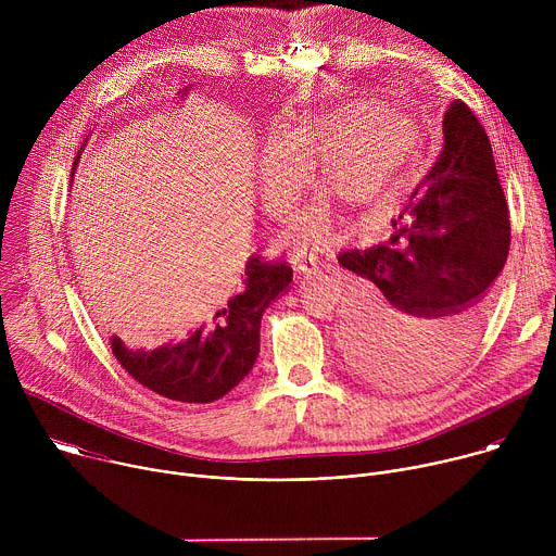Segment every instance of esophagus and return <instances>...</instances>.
Here are the masks:
<instances>
[{
    "instance_id": "34e87169",
    "label": "esophagus",
    "mask_w": 556,
    "mask_h": 556,
    "mask_svg": "<svg viewBox=\"0 0 556 556\" xmlns=\"http://www.w3.org/2000/svg\"><path fill=\"white\" fill-rule=\"evenodd\" d=\"M294 270H296V275H303V277L314 275V273H319V262H316L314 257H303V260L294 262Z\"/></svg>"
}]
</instances>
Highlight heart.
Returning a JSON list of instances; mask_svg holds the SVG:
<instances>
[{"label":"heart","mask_w":556,"mask_h":556,"mask_svg":"<svg viewBox=\"0 0 556 556\" xmlns=\"http://www.w3.org/2000/svg\"><path fill=\"white\" fill-rule=\"evenodd\" d=\"M412 147V123L382 103L358 101L316 112L268 140L260 165L262 200L275 217H286L312 180L314 165L321 163L324 182L334 195L356 208L374 206L395 187ZM334 230V204L321 193L283 240L305 253L326 247Z\"/></svg>","instance_id":"b5f03b06"}]
</instances>
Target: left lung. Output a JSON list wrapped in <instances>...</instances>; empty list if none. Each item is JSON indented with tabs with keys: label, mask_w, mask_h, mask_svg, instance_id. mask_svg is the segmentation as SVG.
Returning a JSON list of instances; mask_svg holds the SVG:
<instances>
[{
	"label": "left lung",
	"mask_w": 556,
	"mask_h": 556,
	"mask_svg": "<svg viewBox=\"0 0 556 556\" xmlns=\"http://www.w3.org/2000/svg\"><path fill=\"white\" fill-rule=\"evenodd\" d=\"M442 134L389 240L339 255L371 283L345 326L350 354L363 374L393 387L429 384L468 354L510 249L508 204L482 123L457 99Z\"/></svg>",
	"instance_id": "obj_1"
}]
</instances>
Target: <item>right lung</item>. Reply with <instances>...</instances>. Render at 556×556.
<instances>
[{
  "instance_id": "obj_1",
  "label": "right lung",
  "mask_w": 556,
  "mask_h": 556,
  "mask_svg": "<svg viewBox=\"0 0 556 556\" xmlns=\"http://www.w3.org/2000/svg\"><path fill=\"white\" fill-rule=\"evenodd\" d=\"M292 281L288 262L253 255L237 283V294L185 341L151 352H131L114 337L112 352L142 387L178 403H213L240 384L260 354L264 309Z\"/></svg>"
}]
</instances>
